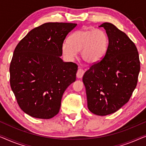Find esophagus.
Returning <instances> with one entry per match:
<instances>
[{
    "mask_svg": "<svg viewBox=\"0 0 146 146\" xmlns=\"http://www.w3.org/2000/svg\"><path fill=\"white\" fill-rule=\"evenodd\" d=\"M84 73H85V71H84V70H83L82 69L79 68V69H78V71L77 72V77L78 78V79H81V78L83 77Z\"/></svg>",
    "mask_w": 146,
    "mask_h": 146,
    "instance_id": "34e87169",
    "label": "esophagus"
}]
</instances>
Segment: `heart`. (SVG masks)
<instances>
[{
    "mask_svg": "<svg viewBox=\"0 0 146 146\" xmlns=\"http://www.w3.org/2000/svg\"><path fill=\"white\" fill-rule=\"evenodd\" d=\"M108 45V36L103 30L83 28L73 32L69 37V42H63L61 51L67 59L71 60L81 50L82 59L88 63L94 64L105 56Z\"/></svg>",
    "mask_w": 146,
    "mask_h": 146,
    "instance_id": "1",
    "label": "heart"
}]
</instances>
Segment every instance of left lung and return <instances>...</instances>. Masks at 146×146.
<instances>
[{
	"instance_id": "8db88e82",
	"label": "left lung",
	"mask_w": 146,
	"mask_h": 146,
	"mask_svg": "<svg viewBox=\"0 0 146 146\" xmlns=\"http://www.w3.org/2000/svg\"><path fill=\"white\" fill-rule=\"evenodd\" d=\"M98 27L103 28L108 36L107 52L86 71L83 82L89 110L106 116L128 102L137 85L140 62L136 47L124 32L108 22Z\"/></svg>"
}]
</instances>
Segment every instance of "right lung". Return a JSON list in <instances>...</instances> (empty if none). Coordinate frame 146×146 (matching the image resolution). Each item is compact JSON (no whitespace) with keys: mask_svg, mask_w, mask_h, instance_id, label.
<instances>
[{"mask_svg":"<svg viewBox=\"0 0 146 146\" xmlns=\"http://www.w3.org/2000/svg\"><path fill=\"white\" fill-rule=\"evenodd\" d=\"M77 24L48 22L18 43L11 66V89L20 108L36 118L58 114L67 88L75 81L78 66L64 62L61 45Z\"/></svg>","mask_w":146,"mask_h":146,"instance_id":"add662e5","label":"right lung"}]
</instances>
